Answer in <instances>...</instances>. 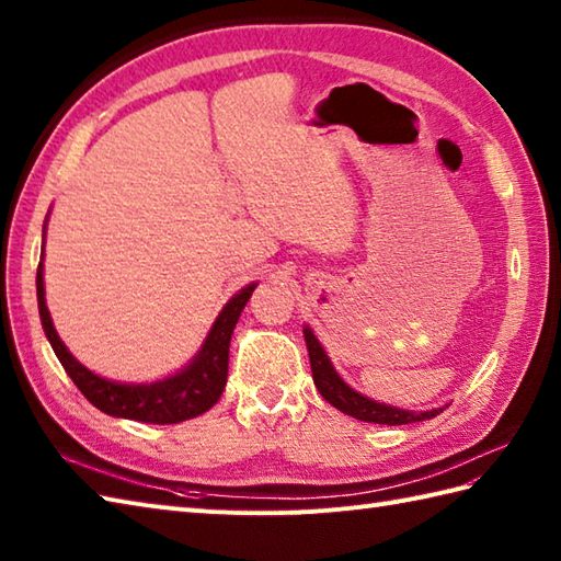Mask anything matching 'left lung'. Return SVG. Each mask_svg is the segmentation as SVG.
<instances>
[{
    "label": "left lung",
    "instance_id": "1",
    "mask_svg": "<svg viewBox=\"0 0 561 561\" xmlns=\"http://www.w3.org/2000/svg\"><path fill=\"white\" fill-rule=\"evenodd\" d=\"M304 337H306V347L308 356H311V371H313V383L320 390L332 408H337L340 412L354 416V420L362 422H374V424H410V422H422V420H432L440 410H428V412H410V410H400L392 408V404L376 402L371 398H364L362 392H356L350 388L344 380L337 376L335 366L330 364L325 350L320 347L318 337L313 335L311 328H304Z\"/></svg>",
    "mask_w": 561,
    "mask_h": 561
}]
</instances>
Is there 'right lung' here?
I'll list each match as a JSON object with an SVG mask.
<instances>
[{"label": "right lung", "mask_w": 561, "mask_h": 561, "mask_svg": "<svg viewBox=\"0 0 561 561\" xmlns=\"http://www.w3.org/2000/svg\"><path fill=\"white\" fill-rule=\"evenodd\" d=\"M255 287L257 284H248L245 289L238 291L233 299L224 306V311L214 320L202 350L183 371L157 380V383H115V380L101 378L89 371L87 366H81L75 356L69 354L65 342L59 340L50 311H47L45 306L43 262L38 265V277H35L43 330L53 344L59 364L65 366V371L83 392V398L105 414L147 424H178L193 420V416L207 412L217 404L226 386V374H229V344L233 328Z\"/></svg>", "instance_id": "1"}]
</instances>
